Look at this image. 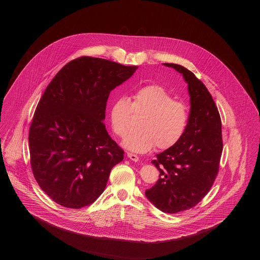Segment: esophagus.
Listing matches in <instances>:
<instances>
[{
	"instance_id": "esophagus-1",
	"label": "esophagus",
	"mask_w": 260,
	"mask_h": 260,
	"mask_svg": "<svg viewBox=\"0 0 260 260\" xmlns=\"http://www.w3.org/2000/svg\"><path fill=\"white\" fill-rule=\"evenodd\" d=\"M127 157L129 159H132L133 161H138L140 159V157L137 154H134V153H127Z\"/></svg>"
}]
</instances>
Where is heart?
Masks as SVG:
<instances>
[{
    "mask_svg": "<svg viewBox=\"0 0 260 260\" xmlns=\"http://www.w3.org/2000/svg\"><path fill=\"white\" fill-rule=\"evenodd\" d=\"M142 114L140 132L131 134L123 141L126 149L147 152L156 145L166 150L178 144L189 124V108L159 84L140 87L133 94V102L126 96L116 99L110 109V123L113 132L124 138L129 132L132 113Z\"/></svg>",
    "mask_w": 260,
    "mask_h": 260,
    "instance_id": "b5f03b06",
    "label": "heart"
}]
</instances>
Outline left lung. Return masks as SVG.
Here are the masks:
<instances>
[{
    "instance_id": "8db88e82",
    "label": "left lung",
    "mask_w": 260,
    "mask_h": 260,
    "mask_svg": "<svg viewBox=\"0 0 260 260\" xmlns=\"http://www.w3.org/2000/svg\"><path fill=\"white\" fill-rule=\"evenodd\" d=\"M165 66L181 73L188 84L190 118L181 141L151 161L159 179L145 193L160 211L175 214L193 208L210 191L219 172L223 142L219 111L205 84L183 66Z\"/></svg>"
}]
</instances>
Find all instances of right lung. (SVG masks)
<instances>
[{
    "label": "right lung",
    "mask_w": 260,
    "mask_h": 260,
    "mask_svg": "<svg viewBox=\"0 0 260 260\" xmlns=\"http://www.w3.org/2000/svg\"><path fill=\"white\" fill-rule=\"evenodd\" d=\"M137 68L81 56L62 67L46 87L29 126V156L37 183L56 204L91 205L123 159L103 120L111 90Z\"/></svg>",
    "instance_id": "right-lung-1"
}]
</instances>
